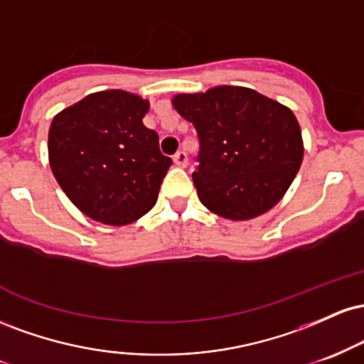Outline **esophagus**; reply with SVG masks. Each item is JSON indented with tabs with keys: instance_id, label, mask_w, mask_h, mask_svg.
Instances as JSON below:
<instances>
[{
	"instance_id": "esophagus-1",
	"label": "esophagus",
	"mask_w": 364,
	"mask_h": 364,
	"mask_svg": "<svg viewBox=\"0 0 364 364\" xmlns=\"http://www.w3.org/2000/svg\"><path fill=\"white\" fill-rule=\"evenodd\" d=\"M173 161H174V164L178 166V168H186V166H188V156H186V152H183V150H179V152L174 154Z\"/></svg>"
}]
</instances>
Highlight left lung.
<instances>
[{"label": "left lung", "mask_w": 364, "mask_h": 364, "mask_svg": "<svg viewBox=\"0 0 364 364\" xmlns=\"http://www.w3.org/2000/svg\"><path fill=\"white\" fill-rule=\"evenodd\" d=\"M173 106L198 133L193 183L214 214L248 220L282 198L303 161V139L289 107L246 87L178 94Z\"/></svg>", "instance_id": "8db88e82"}]
</instances>
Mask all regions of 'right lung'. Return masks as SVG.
Instances as JSON below:
<instances>
[{"label":"right lung","mask_w":364,"mask_h":364,"mask_svg":"<svg viewBox=\"0 0 364 364\" xmlns=\"http://www.w3.org/2000/svg\"><path fill=\"white\" fill-rule=\"evenodd\" d=\"M149 107L140 95L104 90L54 116L48 136L54 178L73 205L97 223H135L156 205L173 161L141 121Z\"/></svg>","instance_id":"1"}]
</instances>
